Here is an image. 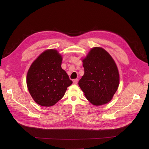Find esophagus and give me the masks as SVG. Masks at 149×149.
Here are the masks:
<instances>
[{
  "label": "esophagus",
  "instance_id": "1",
  "mask_svg": "<svg viewBox=\"0 0 149 149\" xmlns=\"http://www.w3.org/2000/svg\"><path fill=\"white\" fill-rule=\"evenodd\" d=\"M73 83L74 84H77L78 83V79H73Z\"/></svg>",
  "mask_w": 149,
  "mask_h": 149
}]
</instances>
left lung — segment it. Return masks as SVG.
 Returning <instances> with one entry per match:
<instances>
[{"mask_svg":"<svg viewBox=\"0 0 149 149\" xmlns=\"http://www.w3.org/2000/svg\"><path fill=\"white\" fill-rule=\"evenodd\" d=\"M82 62L84 74L78 85L85 96L94 105L108 103L119 86V72L115 61L105 49L94 47Z\"/></svg>","mask_w":149,"mask_h":149,"instance_id":"8db88e82","label":"left lung"}]
</instances>
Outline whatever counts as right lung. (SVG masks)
Returning <instances> with one entry per match:
<instances>
[{
	"instance_id": "right-lung-1",
	"label": "right lung",
	"mask_w": 149,
	"mask_h": 149,
	"mask_svg": "<svg viewBox=\"0 0 149 149\" xmlns=\"http://www.w3.org/2000/svg\"><path fill=\"white\" fill-rule=\"evenodd\" d=\"M62 58L55 49L42 52L32 63L26 77L29 92L39 105L50 107L64 95L72 84L67 72L62 69Z\"/></svg>"
}]
</instances>
